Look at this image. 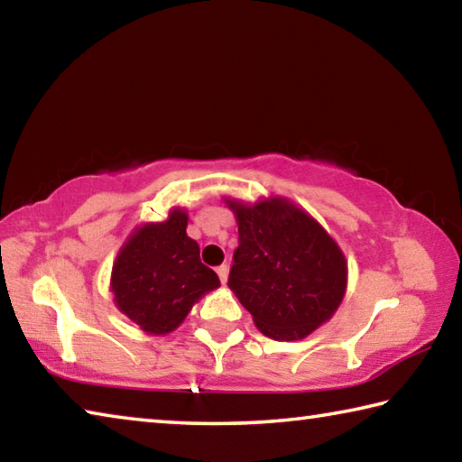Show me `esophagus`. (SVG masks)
I'll list each match as a JSON object with an SVG mask.
<instances>
[{"label": "esophagus", "instance_id": "esophagus-1", "mask_svg": "<svg viewBox=\"0 0 462 462\" xmlns=\"http://www.w3.org/2000/svg\"><path fill=\"white\" fill-rule=\"evenodd\" d=\"M217 277H220L222 283H226L228 281V264H222V267H217Z\"/></svg>", "mask_w": 462, "mask_h": 462}]
</instances>
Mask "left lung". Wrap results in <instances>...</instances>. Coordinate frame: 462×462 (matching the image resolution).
<instances>
[{"label":"left lung","mask_w":462,"mask_h":462,"mask_svg":"<svg viewBox=\"0 0 462 462\" xmlns=\"http://www.w3.org/2000/svg\"><path fill=\"white\" fill-rule=\"evenodd\" d=\"M238 224L228 287L273 340H301L344 300L348 264L330 234L287 198H224Z\"/></svg>","instance_id":"obj_1"}]
</instances>
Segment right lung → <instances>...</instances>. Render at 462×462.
I'll list each match as a JSON object with an SVG mask.
<instances>
[{"mask_svg": "<svg viewBox=\"0 0 462 462\" xmlns=\"http://www.w3.org/2000/svg\"><path fill=\"white\" fill-rule=\"evenodd\" d=\"M187 222L183 208H171L165 222L138 226L114 261L116 308L146 334L173 332L199 297L220 287L199 259V245L187 236Z\"/></svg>", "mask_w": 462, "mask_h": 462, "instance_id": "obj_1", "label": "right lung"}]
</instances>
